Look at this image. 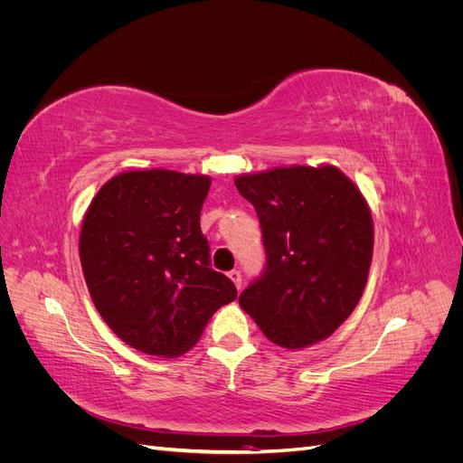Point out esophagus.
I'll list each match as a JSON object with an SVG mask.
<instances>
[{
	"mask_svg": "<svg viewBox=\"0 0 463 463\" xmlns=\"http://www.w3.org/2000/svg\"><path fill=\"white\" fill-rule=\"evenodd\" d=\"M228 278L235 284L237 289H241V272H240V270H230V272H228Z\"/></svg>",
	"mask_w": 463,
	"mask_h": 463,
	"instance_id": "1",
	"label": "esophagus"
}]
</instances>
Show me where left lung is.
Returning <instances> with one entry per match:
<instances>
[{
  "label": "left lung",
  "instance_id": "8db88e82",
  "mask_svg": "<svg viewBox=\"0 0 463 463\" xmlns=\"http://www.w3.org/2000/svg\"><path fill=\"white\" fill-rule=\"evenodd\" d=\"M235 187L257 210L266 253L241 309L286 349L328 338L367 284L374 232L365 197L330 164L245 174Z\"/></svg>",
  "mask_w": 463,
  "mask_h": 463
}]
</instances>
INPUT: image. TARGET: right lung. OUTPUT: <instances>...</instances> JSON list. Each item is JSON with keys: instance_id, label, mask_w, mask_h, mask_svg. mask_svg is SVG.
Returning <instances> with one entry per match:
<instances>
[{"instance_id": "obj_1", "label": "right lung", "mask_w": 463, "mask_h": 463, "mask_svg": "<svg viewBox=\"0 0 463 463\" xmlns=\"http://www.w3.org/2000/svg\"><path fill=\"white\" fill-rule=\"evenodd\" d=\"M213 179L172 170L123 172L92 199L79 237L94 307L118 338L146 355L177 357L237 298L210 269L201 208Z\"/></svg>"}]
</instances>
